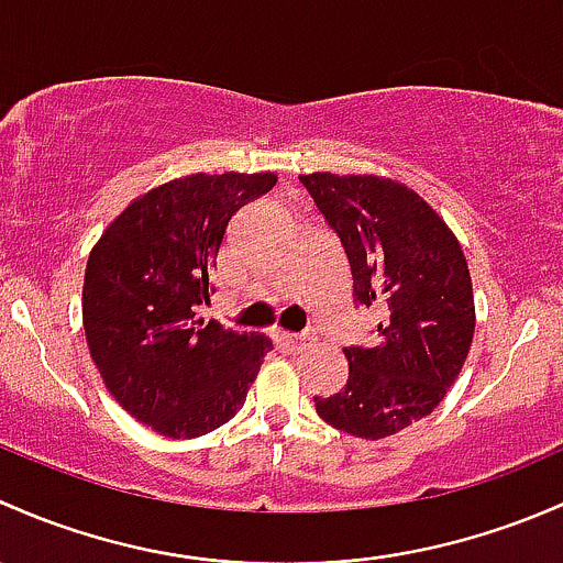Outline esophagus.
<instances>
[{
  "mask_svg": "<svg viewBox=\"0 0 563 563\" xmlns=\"http://www.w3.org/2000/svg\"><path fill=\"white\" fill-rule=\"evenodd\" d=\"M314 341H317L314 330H303V333H298V335H287V346L292 352H306L311 344H314Z\"/></svg>",
  "mask_w": 563,
  "mask_h": 563,
  "instance_id": "obj_1",
  "label": "esophagus"
}]
</instances>
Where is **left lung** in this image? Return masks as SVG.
Returning a JSON list of instances; mask_svg holds the SVG:
<instances>
[{"label": "left lung", "mask_w": 563, "mask_h": 563, "mask_svg": "<svg viewBox=\"0 0 563 563\" xmlns=\"http://www.w3.org/2000/svg\"><path fill=\"white\" fill-rule=\"evenodd\" d=\"M339 235L352 298L376 314L371 344L346 346V385L314 396L339 431L385 439L442 404L474 335V295L461 243L404 184L379 176H300Z\"/></svg>", "instance_id": "8db88e82"}]
</instances>
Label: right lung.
I'll return each instance as SVG.
<instances>
[{"label": "right lung", "instance_id": "right-lung-1", "mask_svg": "<svg viewBox=\"0 0 563 563\" xmlns=\"http://www.w3.org/2000/svg\"><path fill=\"white\" fill-rule=\"evenodd\" d=\"M276 187L274 173L176 178L124 208L91 249L84 330L110 396L167 439L224 426L271 341L195 320L228 222Z\"/></svg>", "mask_w": 563, "mask_h": 563}]
</instances>
